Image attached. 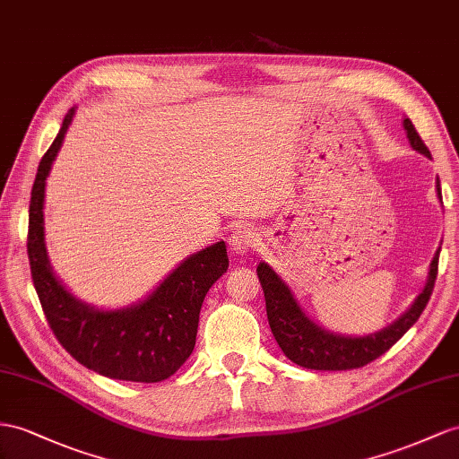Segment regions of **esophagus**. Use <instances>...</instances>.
Listing matches in <instances>:
<instances>
[{
    "mask_svg": "<svg viewBox=\"0 0 459 459\" xmlns=\"http://www.w3.org/2000/svg\"><path fill=\"white\" fill-rule=\"evenodd\" d=\"M229 244H230V252L237 255H244L246 252H250L254 246L257 244V234L254 229L250 227H237L232 229L230 237H229Z\"/></svg>",
    "mask_w": 459,
    "mask_h": 459,
    "instance_id": "obj_1",
    "label": "esophagus"
}]
</instances>
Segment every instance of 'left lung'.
I'll list each match as a JSON object with an SVG mask.
<instances>
[{
	"mask_svg": "<svg viewBox=\"0 0 459 459\" xmlns=\"http://www.w3.org/2000/svg\"><path fill=\"white\" fill-rule=\"evenodd\" d=\"M403 127L411 147L422 152L425 157H430L429 147L420 139L409 117L403 120ZM437 192L442 202L440 180H437ZM438 255L440 248L432 257L425 289H422L420 295L411 304V308L402 318H397L392 325L384 327L382 332L364 337H345L325 332L320 325H316L302 312L290 289L281 281V277L272 267L262 262L255 272L264 289L267 320L275 342L279 343L281 351L285 352L287 359L297 362L299 367L310 370H351L364 367V364L382 357L387 349L395 345L405 335L409 327L419 320L422 310L427 308L434 289V281H437L438 275Z\"/></svg>",
	"mask_w": 459,
	"mask_h": 459,
	"instance_id": "8db88e82",
	"label": "left lung"
}]
</instances>
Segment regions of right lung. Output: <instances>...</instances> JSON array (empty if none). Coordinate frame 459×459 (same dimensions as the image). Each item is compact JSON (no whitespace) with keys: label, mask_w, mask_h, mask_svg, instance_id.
Masks as SVG:
<instances>
[{"label":"right lung","mask_w":459,"mask_h":459,"mask_svg":"<svg viewBox=\"0 0 459 459\" xmlns=\"http://www.w3.org/2000/svg\"><path fill=\"white\" fill-rule=\"evenodd\" d=\"M74 114L75 108L65 114L32 184L27 254L34 289L56 339L83 367L114 380H167L192 355L204 299L229 269L227 246L217 242L192 254L134 307L107 312L75 299L50 267L42 213L46 178Z\"/></svg>","instance_id":"1"}]
</instances>
